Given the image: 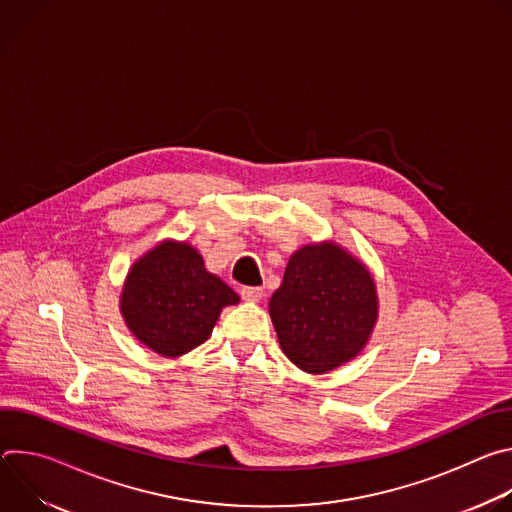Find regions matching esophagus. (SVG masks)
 Wrapping results in <instances>:
<instances>
[{"label":"esophagus","instance_id":"esophagus-1","mask_svg":"<svg viewBox=\"0 0 512 512\" xmlns=\"http://www.w3.org/2000/svg\"><path fill=\"white\" fill-rule=\"evenodd\" d=\"M241 296L247 302H259L263 298V289L261 287H243L241 289Z\"/></svg>","mask_w":512,"mask_h":512}]
</instances>
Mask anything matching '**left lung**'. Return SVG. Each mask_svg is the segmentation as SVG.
<instances>
[{"instance_id": "1", "label": "left lung", "mask_w": 512, "mask_h": 512, "mask_svg": "<svg viewBox=\"0 0 512 512\" xmlns=\"http://www.w3.org/2000/svg\"><path fill=\"white\" fill-rule=\"evenodd\" d=\"M283 354L310 375L334 371L369 344L379 318L375 277L334 241L300 247L269 300Z\"/></svg>"}]
</instances>
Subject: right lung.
Returning a JSON list of instances; mask_svg holds the SVG:
<instances>
[{
  "mask_svg": "<svg viewBox=\"0 0 512 512\" xmlns=\"http://www.w3.org/2000/svg\"><path fill=\"white\" fill-rule=\"evenodd\" d=\"M239 302L204 267L194 245L164 239L129 267L119 312L135 340L160 356L178 358L208 340L223 308Z\"/></svg>",
  "mask_w": 512,
  "mask_h": 512,
  "instance_id": "right-lung-1",
  "label": "right lung"
}]
</instances>
